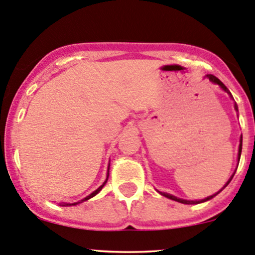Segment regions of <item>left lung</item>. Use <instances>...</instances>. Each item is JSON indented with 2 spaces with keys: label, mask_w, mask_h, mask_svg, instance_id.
Listing matches in <instances>:
<instances>
[{
  "label": "left lung",
  "mask_w": 255,
  "mask_h": 255,
  "mask_svg": "<svg viewBox=\"0 0 255 255\" xmlns=\"http://www.w3.org/2000/svg\"><path fill=\"white\" fill-rule=\"evenodd\" d=\"M208 78H209V80L212 81V82L217 83V85H219L220 87H222V88L224 89V91H225L226 93H228V94H230V97L232 98L231 93H230V92H229V89L226 88L225 86H224V83L222 82V81L219 80V78H217V77H215V76H213V75H208ZM235 109H236V110H239V109H237V104H236V103H235ZM241 151H242V136H241V142H240V147H239V161H240V157H241ZM234 174H235V173H234ZM232 178H234V175H232V177H231L230 179H229V181H228V183L225 184V186H224V187H226V186L229 185V183H230ZM224 187H223V189H224ZM223 189H222V190H223ZM222 190H220V191H222ZM220 191H219V192H220ZM219 192H217V194H214L213 196H209V197H207V198H205V200H201V201H187V200H181V198H178V197H175V196H173V195L166 194V192H161V195H163L164 197H167V198H170V200H173V201H177V202L184 203V205H197V203H201V202H206V201L211 200V198H213L214 196L219 194Z\"/></svg>",
  "instance_id": "left-lung-1"
}]
</instances>
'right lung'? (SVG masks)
<instances>
[{"label": "right lung", "instance_id": "add662e5", "mask_svg": "<svg viewBox=\"0 0 255 255\" xmlns=\"http://www.w3.org/2000/svg\"><path fill=\"white\" fill-rule=\"evenodd\" d=\"M108 174H109V173H108ZM108 177H109V175H108ZM106 181H108V178H106L105 183H104V184H103V185H102V186H99V187H98V189L96 190V191H93V192H92V194H91V195H89V196H87V197H86V198H83V200L78 201V202H76V203H60V206H63V207H66V206H75V205H78V203H82V202H83V201H87V200H89V198H92V197H93V196H96V195L98 194V192H99V191H100V190H102V189H103V186H104V185H105V184H106Z\"/></svg>", "mask_w": 255, "mask_h": 255}]
</instances>
